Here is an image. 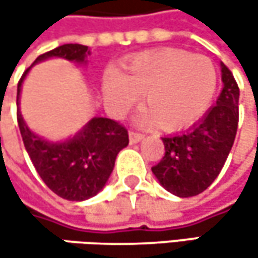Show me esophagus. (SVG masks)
<instances>
[{"mask_svg":"<svg viewBox=\"0 0 258 258\" xmlns=\"http://www.w3.org/2000/svg\"><path fill=\"white\" fill-rule=\"evenodd\" d=\"M128 137H130V143H131V145H136V143H139V142L143 139V136H142L140 133H136V131H130Z\"/></svg>","mask_w":258,"mask_h":258,"instance_id":"1","label":"esophagus"}]
</instances>
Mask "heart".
<instances>
[{
	"label": "heart",
	"instance_id": "heart-1",
	"mask_svg": "<svg viewBox=\"0 0 258 258\" xmlns=\"http://www.w3.org/2000/svg\"><path fill=\"white\" fill-rule=\"evenodd\" d=\"M124 73L109 69L103 78V98L110 113L122 116L143 94L148 110L140 121H157L164 130L191 125L209 109L217 91V70L211 59L179 49L143 52L125 61Z\"/></svg>",
	"mask_w": 258,
	"mask_h": 258
}]
</instances>
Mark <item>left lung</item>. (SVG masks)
<instances>
[{"mask_svg": "<svg viewBox=\"0 0 258 258\" xmlns=\"http://www.w3.org/2000/svg\"><path fill=\"white\" fill-rule=\"evenodd\" d=\"M223 89L205 116L186 131L164 136L166 154L152 167L160 185L178 197L203 192L220 175L237 131L239 88L232 72L220 62Z\"/></svg>", "mask_w": 258, "mask_h": 258, "instance_id": "1", "label": "left lung"}]
</instances>
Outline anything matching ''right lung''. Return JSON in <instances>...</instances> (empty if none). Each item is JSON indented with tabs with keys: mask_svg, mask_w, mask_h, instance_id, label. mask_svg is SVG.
I'll return each mask as SVG.
<instances>
[{
	"mask_svg": "<svg viewBox=\"0 0 258 258\" xmlns=\"http://www.w3.org/2000/svg\"><path fill=\"white\" fill-rule=\"evenodd\" d=\"M88 46L70 43L40 55L32 66L62 58L76 66H86ZM31 66V67H32ZM31 67L18 83V124L26 152L43 182L59 197L83 202L97 196L109 180L118 154L128 145V133L116 121L95 116L66 140H47L28 127L21 113V92Z\"/></svg>",
	"mask_w": 258,
	"mask_h": 258,
	"instance_id": "right-lung-1",
	"label": "right lung"
}]
</instances>
